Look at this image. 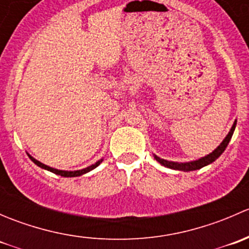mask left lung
<instances>
[{"mask_svg":"<svg viewBox=\"0 0 249 249\" xmlns=\"http://www.w3.org/2000/svg\"><path fill=\"white\" fill-rule=\"evenodd\" d=\"M236 123L237 122L235 120L232 124V126H231V129H230L229 134H228L227 137L223 140V142L220 143V144L218 145V147L215 148L212 153H210V154L206 155V157L201 158V159L195 160V161H189V162H175V161H167V160L161 159V158L157 157V155H154V158L157 159V161H159L160 164L164 165L165 167H169V169H172V170H179V171H187V172L195 171V170L201 169V167H203V166H207V165L212 164L213 161H215V160H217L218 158L223 154V152L225 150V148L228 147V144H229L230 140H231V137H232L233 131H235Z\"/></svg>","mask_w":249,"mask_h":249,"instance_id":"left-lung-1","label":"left lung"}]
</instances>
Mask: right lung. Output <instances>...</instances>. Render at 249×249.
<instances>
[{"mask_svg": "<svg viewBox=\"0 0 249 249\" xmlns=\"http://www.w3.org/2000/svg\"><path fill=\"white\" fill-rule=\"evenodd\" d=\"M29 157H30V159H31L32 161H34L35 164L37 165V166L42 167V169H44V170H48V171L55 173V175L62 176V177H78V176H82V175H84V173L91 171V170H94L95 167H97L102 162V159H101V160H99V161H97V162H95L94 165H91V166H88V167H85V169H83V170H77V171H62V170L53 169V167L47 166V165L42 164L41 161H38V160H36V159H35V158H32L31 155H29Z\"/></svg>", "mask_w": 249, "mask_h": 249, "instance_id": "add662e5", "label": "right lung"}]
</instances>
